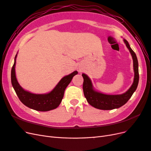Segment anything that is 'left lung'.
<instances>
[{"label": "left lung", "instance_id": "obj_1", "mask_svg": "<svg viewBox=\"0 0 151 151\" xmlns=\"http://www.w3.org/2000/svg\"><path fill=\"white\" fill-rule=\"evenodd\" d=\"M123 42L131 53L133 59L134 71L133 84L125 93L121 94H106L98 92L94 89L92 81L89 77L85 74H82L84 79L83 92L84 96L88 103L96 108L103 110H109L120 108L129 101L137 88L139 80L137 58L135 52L130 48L129 42L125 39H123Z\"/></svg>", "mask_w": 151, "mask_h": 151}]
</instances>
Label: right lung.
<instances>
[{
	"label": "right lung",
	"mask_w": 151,
	"mask_h": 151,
	"mask_svg": "<svg viewBox=\"0 0 151 151\" xmlns=\"http://www.w3.org/2000/svg\"><path fill=\"white\" fill-rule=\"evenodd\" d=\"M17 54L11 70V83L20 101L27 107L39 111H48L57 108L62 102L67 86L70 84L73 77L78 74V72L76 70L63 77L48 93H32L22 88L16 79L15 67Z\"/></svg>",
	"instance_id": "add662e5"
}]
</instances>
